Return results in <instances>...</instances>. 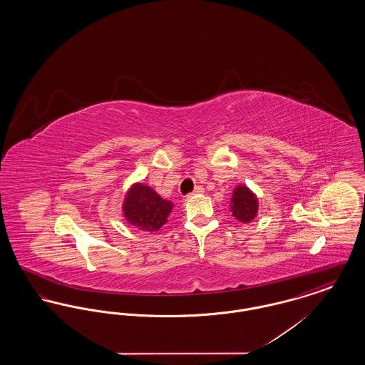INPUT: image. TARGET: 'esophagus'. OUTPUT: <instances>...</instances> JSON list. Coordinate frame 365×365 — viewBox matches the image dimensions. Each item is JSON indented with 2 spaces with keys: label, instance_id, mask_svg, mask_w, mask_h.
I'll return each instance as SVG.
<instances>
[{
  "label": "esophagus",
  "instance_id": "esophagus-1",
  "mask_svg": "<svg viewBox=\"0 0 365 365\" xmlns=\"http://www.w3.org/2000/svg\"><path fill=\"white\" fill-rule=\"evenodd\" d=\"M201 192H204V189H202V186H197L195 189H194V191L191 192L192 195H195V194H201Z\"/></svg>",
  "mask_w": 365,
  "mask_h": 365
}]
</instances>
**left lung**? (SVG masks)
Listing matches in <instances>:
<instances>
[{
	"instance_id": "1",
	"label": "left lung",
	"mask_w": 365,
	"mask_h": 365,
	"mask_svg": "<svg viewBox=\"0 0 365 365\" xmlns=\"http://www.w3.org/2000/svg\"><path fill=\"white\" fill-rule=\"evenodd\" d=\"M231 212L242 223L252 222L259 210V202L256 195L246 186H238L231 198Z\"/></svg>"
}]
</instances>
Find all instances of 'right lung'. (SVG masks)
I'll return each mask as SVG.
<instances>
[{
    "label": "right lung",
    "mask_w": 365,
    "mask_h": 365,
    "mask_svg": "<svg viewBox=\"0 0 365 365\" xmlns=\"http://www.w3.org/2000/svg\"><path fill=\"white\" fill-rule=\"evenodd\" d=\"M173 207L171 201L161 198L152 187L135 183L124 198L123 213L131 226L153 232L167 223Z\"/></svg>",
    "instance_id": "obj_1"
}]
</instances>
